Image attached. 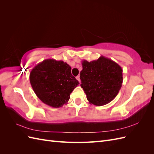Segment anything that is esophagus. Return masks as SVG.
Returning a JSON list of instances; mask_svg holds the SVG:
<instances>
[{"instance_id":"34e87169","label":"esophagus","mask_w":154,"mask_h":154,"mask_svg":"<svg viewBox=\"0 0 154 154\" xmlns=\"http://www.w3.org/2000/svg\"><path fill=\"white\" fill-rule=\"evenodd\" d=\"M76 80L79 82H80V76H76Z\"/></svg>"}]
</instances>
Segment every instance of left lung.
I'll use <instances>...</instances> for the list:
<instances>
[{
    "label": "left lung",
    "mask_w": 154,
    "mask_h": 154,
    "mask_svg": "<svg viewBox=\"0 0 154 154\" xmlns=\"http://www.w3.org/2000/svg\"><path fill=\"white\" fill-rule=\"evenodd\" d=\"M82 64L81 86L89 103L102 106L112 101L122 86V68L103 56L90 62L83 60Z\"/></svg>",
    "instance_id": "8db88e82"
}]
</instances>
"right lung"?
Here are the masks:
<instances>
[{"mask_svg": "<svg viewBox=\"0 0 154 154\" xmlns=\"http://www.w3.org/2000/svg\"><path fill=\"white\" fill-rule=\"evenodd\" d=\"M71 71V66L62 60L46 59L31 70L30 83L44 103L59 108L67 103L71 93L80 83Z\"/></svg>", "mask_w": 154, "mask_h": 154, "instance_id": "add662e5", "label": "right lung"}]
</instances>
